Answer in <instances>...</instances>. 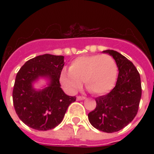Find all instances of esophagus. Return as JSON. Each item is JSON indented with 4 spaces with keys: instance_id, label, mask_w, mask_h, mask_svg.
<instances>
[{
    "instance_id": "34e87169",
    "label": "esophagus",
    "mask_w": 154,
    "mask_h": 154,
    "mask_svg": "<svg viewBox=\"0 0 154 154\" xmlns=\"http://www.w3.org/2000/svg\"><path fill=\"white\" fill-rule=\"evenodd\" d=\"M85 97H81V96L77 97V101H82V100H85Z\"/></svg>"
}]
</instances>
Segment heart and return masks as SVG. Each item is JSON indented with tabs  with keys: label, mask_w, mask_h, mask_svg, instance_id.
<instances>
[{
	"label": "heart",
	"mask_w": 154,
	"mask_h": 154,
	"mask_svg": "<svg viewBox=\"0 0 154 154\" xmlns=\"http://www.w3.org/2000/svg\"><path fill=\"white\" fill-rule=\"evenodd\" d=\"M117 66L114 59L107 54L82 56L70 64L69 71L63 70L60 82L70 94H75L85 82V87L95 95L109 93L117 77Z\"/></svg>",
	"instance_id": "1"
}]
</instances>
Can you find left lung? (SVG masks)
<instances>
[{"mask_svg": "<svg viewBox=\"0 0 154 154\" xmlns=\"http://www.w3.org/2000/svg\"><path fill=\"white\" fill-rule=\"evenodd\" d=\"M103 53L113 57L119 73L111 92L95 99L96 109L88 117L97 129L114 133L129 124L137 113L141 97V77L134 64L121 53L109 49Z\"/></svg>", "mask_w": 154, "mask_h": 154, "instance_id": "left-lung-1", "label": "left lung"}]
</instances>
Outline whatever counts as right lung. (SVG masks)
<instances>
[{
  "mask_svg": "<svg viewBox=\"0 0 154 154\" xmlns=\"http://www.w3.org/2000/svg\"><path fill=\"white\" fill-rule=\"evenodd\" d=\"M65 62L63 56L44 54L25 63L16 76L13 101L17 114L25 125L40 131L49 130L62 122L75 97L64 93L59 80ZM40 78L47 85L36 90L33 84Z\"/></svg>",
  "mask_w": 154,
  "mask_h": 154,
  "instance_id": "1",
  "label": "right lung"
}]
</instances>
